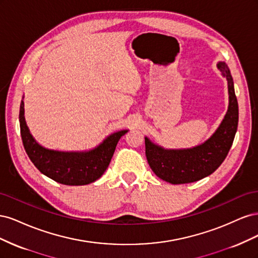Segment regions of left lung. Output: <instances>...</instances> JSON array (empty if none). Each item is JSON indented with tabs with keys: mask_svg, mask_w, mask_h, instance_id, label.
<instances>
[{
	"mask_svg": "<svg viewBox=\"0 0 258 258\" xmlns=\"http://www.w3.org/2000/svg\"><path fill=\"white\" fill-rule=\"evenodd\" d=\"M217 68L228 82L229 106L221 126L208 141L188 150H165L145 138V155L153 172L171 184L199 181L222 165L232 145L238 128L239 108L233 81L225 62Z\"/></svg>",
	"mask_w": 258,
	"mask_h": 258,
	"instance_id": "obj_1",
	"label": "left lung"
}]
</instances>
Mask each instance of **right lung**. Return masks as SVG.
<instances>
[{
  "mask_svg": "<svg viewBox=\"0 0 258 258\" xmlns=\"http://www.w3.org/2000/svg\"><path fill=\"white\" fill-rule=\"evenodd\" d=\"M23 101L20 104L19 121L23 147L30 160L43 174L63 185H87L97 181L108 167L119 139L128 130L107 137L95 150L89 152H58L46 150L37 144L25 120Z\"/></svg>",
  "mask_w": 258,
  "mask_h": 258,
  "instance_id": "right-lung-1",
  "label": "right lung"
}]
</instances>
